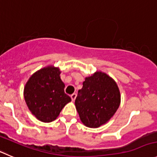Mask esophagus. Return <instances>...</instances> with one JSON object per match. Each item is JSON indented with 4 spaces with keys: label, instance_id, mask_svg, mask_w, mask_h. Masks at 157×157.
<instances>
[{
    "label": "esophagus",
    "instance_id": "obj_1",
    "mask_svg": "<svg viewBox=\"0 0 157 157\" xmlns=\"http://www.w3.org/2000/svg\"><path fill=\"white\" fill-rule=\"evenodd\" d=\"M76 96H77V95H76V93H73L72 95H71V98L72 101H75V99L76 98Z\"/></svg>",
    "mask_w": 157,
    "mask_h": 157
}]
</instances>
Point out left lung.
Masks as SVG:
<instances>
[{
	"instance_id": "left-lung-1",
	"label": "left lung",
	"mask_w": 157,
	"mask_h": 157,
	"mask_svg": "<svg viewBox=\"0 0 157 157\" xmlns=\"http://www.w3.org/2000/svg\"><path fill=\"white\" fill-rule=\"evenodd\" d=\"M76 97V109L85 126L98 128L105 124L120 105V92L116 82L105 73L96 71L86 78Z\"/></svg>"
}]
</instances>
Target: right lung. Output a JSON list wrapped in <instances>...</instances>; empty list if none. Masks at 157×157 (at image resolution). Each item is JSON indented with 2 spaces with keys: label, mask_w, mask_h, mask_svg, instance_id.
<instances>
[{
  "label": "right lung",
  "mask_w": 157,
  "mask_h": 157,
  "mask_svg": "<svg viewBox=\"0 0 157 157\" xmlns=\"http://www.w3.org/2000/svg\"><path fill=\"white\" fill-rule=\"evenodd\" d=\"M61 71L53 65L44 67L29 78L24 89L28 109L38 120L50 122L57 119L63 107L71 102L65 93Z\"/></svg>",
  "instance_id": "1"
}]
</instances>
